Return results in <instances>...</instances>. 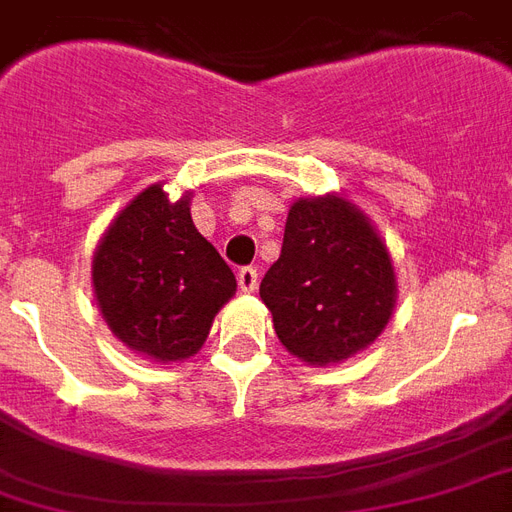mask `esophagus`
Here are the masks:
<instances>
[{
    "label": "esophagus",
    "mask_w": 512,
    "mask_h": 512,
    "mask_svg": "<svg viewBox=\"0 0 512 512\" xmlns=\"http://www.w3.org/2000/svg\"><path fill=\"white\" fill-rule=\"evenodd\" d=\"M236 279H239V287L244 292H255L257 290V268H252V265L241 268Z\"/></svg>",
    "instance_id": "34e87169"
}]
</instances>
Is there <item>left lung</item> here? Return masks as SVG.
<instances>
[{
  "label": "left lung",
  "instance_id": "8db88e82",
  "mask_svg": "<svg viewBox=\"0 0 512 512\" xmlns=\"http://www.w3.org/2000/svg\"><path fill=\"white\" fill-rule=\"evenodd\" d=\"M279 341L308 365L341 362L384 330L397 287L384 241L338 195L300 198L260 282Z\"/></svg>",
  "mask_w": 512,
  "mask_h": 512
}]
</instances>
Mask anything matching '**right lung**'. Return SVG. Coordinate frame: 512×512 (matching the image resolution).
<instances>
[{
	"label": "right lung",
	"instance_id": "right-lung-1",
	"mask_svg": "<svg viewBox=\"0 0 512 512\" xmlns=\"http://www.w3.org/2000/svg\"><path fill=\"white\" fill-rule=\"evenodd\" d=\"M190 195L150 185L117 214L93 255V290L109 330L158 362L193 357L236 292V276L195 230Z\"/></svg>",
	"mask_w": 512,
	"mask_h": 512
}]
</instances>
